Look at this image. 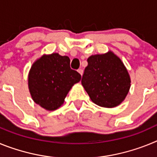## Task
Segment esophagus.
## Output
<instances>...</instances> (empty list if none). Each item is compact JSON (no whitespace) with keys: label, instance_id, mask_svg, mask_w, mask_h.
I'll return each instance as SVG.
<instances>
[{"label":"esophagus","instance_id":"esophagus-1","mask_svg":"<svg viewBox=\"0 0 157 157\" xmlns=\"http://www.w3.org/2000/svg\"><path fill=\"white\" fill-rule=\"evenodd\" d=\"M78 73H79V74L81 75H82V74H83L82 69H78Z\"/></svg>","mask_w":157,"mask_h":157}]
</instances>
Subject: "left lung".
Segmentation results:
<instances>
[{"label": "left lung", "mask_w": 157, "mask_h": 157, "mask_svg": "<svg viewBox=\"0 0 157 157\" xmlns=\"http://www.w3.org/2000/svg\"><path fill=\"white\" fill-rule=\"evenodd\" d=\"M82 85L91 101L104 108L123 102L130 87V78L121 59L111 51L87 59Z\"/></svg>", "instance_id": "1"}]
</instances>
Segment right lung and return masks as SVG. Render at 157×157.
<instances>
[{
    "instance_id": "obj_1",
    "label": "right lung",
    "mask_w": 157,
    "mask_h": 157,
    "mask_svg": "<svg viewBox=\"0 0 157 157\" xmlns=\"http://www.w3.org/2000/svg\"><path fill=\"white\" fill-rule=\"evenodd\" d=\"M81 75L70 67V59L58 53L43 55L30 68L28 86L32 99L43 109L54 111L63 104Z\"/></svg>"
}]
</instances>
